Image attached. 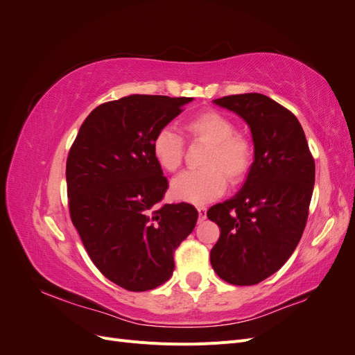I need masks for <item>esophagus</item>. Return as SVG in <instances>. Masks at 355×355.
Masks as SVG:
<instances>
[{
  "mask_svg": "<svg viewBox=\"0 0 355 355\" xmlns=\"http://www.w3.org/2000/svg\"><path fill=\"white\" fill-rule=\"evenodd\" d=\"M197 210H198V218H200V220H204V219L207 218V207H206V206H198Z\"/></svg>",
  "mask_w": 355,
  "mask_h": 355,
  "instance_id": "obj_1",
  "label": "esophagus"
}]
</instances>
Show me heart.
<instances>
[{
    "mask_svg": "<svg viewBox=\"0 0 355 355\" xmlns=\"http://www.w3.org/2000/svg\"><path fill=\"white\" fill-rule=\"evenodd\" d=\"M194 141L209 144L202 168L187 170L171 180V194L178 200L202 204L219 197L227 187L241 182L253 163L250 139L237 133L232 120L219 111H202L185 123ZM153 155L161 168L175 171L185 155V141L173 127H161L153 139Z\"/></svg>",
    "mask_w": 355,
    "mask_h": 355,
    "instance_id": "heart-1",
    "label": "heart"
}]
</instances>
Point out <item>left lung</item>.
<instances>
[{"label":"left lung","instance_id":"8db88e82","mask_svg":"<svg viewBox=\"0 0 355 355\" xmlns=\"http://www.w3.org/2000/svg\"><path fill=\"white\" fill-rule=\"evenodd\" d=\"M213 102L249 124L254 161L237 194L207 211L220 228L210 262L227 283L253 286L280 270L302 237L315 163L297 118L268 96L244 93Z\"/></svg>","mask_w":355,"mask_h":355}]
</instances>
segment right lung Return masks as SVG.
<instances>
[{
	"mask_svg": "<svg viewBox=\"0 0 355 355\" xmlns=\"http://www.w3.org/2000/svg\"><path fill=\"white\" fill-rule=\"evenodd\" d=\"M191 101L132 94L102 103L81 124L67 159L73 227L96 268L130 292L168 280L173 253L197 223L192 204H159L168 182L151 148Z\"/></svg>",
	"mask_w": 355,
	"mask_h": 355,
	"instance_id": "right-lung-1",
	"label": "right lung"
}]
</instances>
